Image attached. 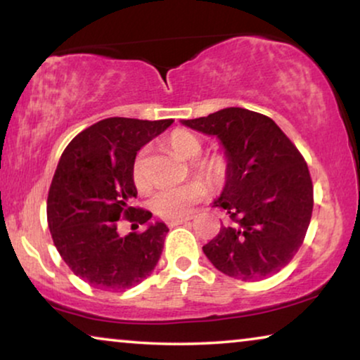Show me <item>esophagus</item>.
Returning <instances> with one entry per match:
<instances>
[{
	"label": "esophagus",
	"instance_id": "1",
	"mask_svg": "<svg viewBox=\"0 0 360 360\" xmlns=\"http://www.w3.org/2000/svg\"><path fill=\"white\" fill-rule=\"evenodd\" d=\"M190 221V218H184V219H175V221H170L169 223V228H175V226H180V224H186Z\"/></svg>",
	"mask_w": 360,
	"mask_h": 360
}]
</instances>
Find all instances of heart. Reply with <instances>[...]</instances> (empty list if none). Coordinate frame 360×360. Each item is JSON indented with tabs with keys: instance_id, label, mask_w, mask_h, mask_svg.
Returning a JSON list of instances; mask_svg holds the SVG:
<instances>
[{
	"instance_id": "obj_1",
	"label": "heart",
	"mask_w": 360,
	"mask_h": 360,
	"mask_svg": "<svg viewBox=\"0 0 360 360\" xmlns=\"http://www.w3.org/2000/svg\"><path fill=\"white\" fill-rule=\"evenodd\" d=\"M170 150L185 160L191 162V170L196 176L205 180L210 186H221L228 175V164L221 155L211 154L196 159L201 154L203 144L193 132L175 129L167 139ZM132 180L137 188L147 186V174L144 165V152H139L132 164ZM206 188L200 180H191L180 186H169L155 191L150 198V208L160 218L175 221L184 219L191 213L193 206L205 198Z\"/></svg>"
}]
</instances>
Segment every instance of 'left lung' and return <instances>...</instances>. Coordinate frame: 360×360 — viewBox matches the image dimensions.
Listing matches in <instances>:
<instances>
[{
	"mask_svg": "<svg viewBox=\"0 0 360 360\" xmlns=\"http://www.w3.org/2000/svg\"><path fill=\"white\" fill-rule=\"evenodd\" d=\"M181 122L218 137L228 157L214 206L229 224L203 245L205 255L244 282L272 277L302 248L311 219L313 181L303 155L269 116L244 108Z\"/></svg>",
	"mask_w": 360,
	"mask_h": 360,
	"instance_id": "8db88e82",
	"label": "left lung"
}]
</instances>
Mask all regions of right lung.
Segmentation results:
<instances>
[{
    "instance_id": "right-lung-1",
    "label": "right lung",
    "mask_w": 360,
    "mask_h": 360,
    "mask_svg": "<svg viewBox=\"0 0 360 360\" xmlns=\"http://www.w3.org/2000/svg\"><path fill=\"white\" fill-rule=\"evenodd\" d=\"M172 122L108 117L73 137L58 160L47 196L49 229L63 262L91 287L132 288L159 262L169 228L150 224V211L129 206L137 196L132 164ZM121 217L148 228L121 236Z\"/></svg>"
}]
</instances>
